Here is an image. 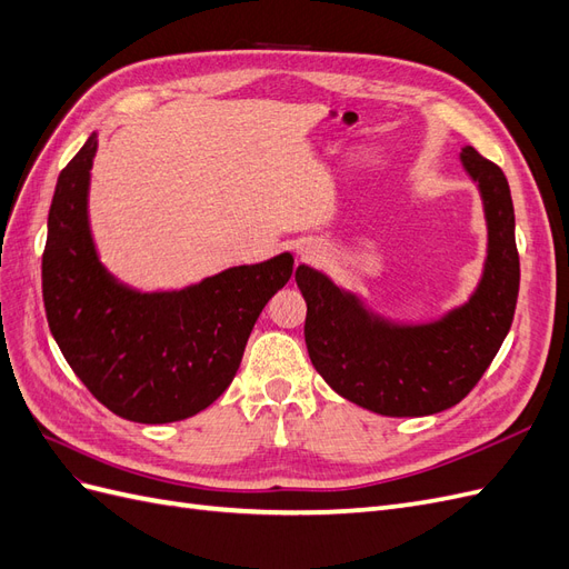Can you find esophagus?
<instances>
[{"instance_id":"obj_1","label":"esophagus","mask_w":569,"mask_h":569,"mask_svg":"<svg viewBox=\"0 0 569 569\" xmlns=\"http://www.w3.org/2000/svg\"><path fill=\"white\" fill-rule=\"evenodd\" d=\"M301 253H303V256H316V251H313V249H303Z\"/></svg>"}]
</instances>
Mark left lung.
I'll return each instance as SVG.
<instances>
[{
  "mask_svg": "<svg viewBox=\"0 0 569 569\" xmlns=\"http://www.w3.org/2000/svg\"><path fill=\"white\" fill-rule=\"evenodd\" d=\"M460 161L479 187L489 228L485 274L468 303L427 325H393L327 274L308 266L295 274L308 306L303 337L313 368L343 399L380 416L420 418L460 403L512 325L520 256L510 187L477 149L462 147Z\"/></svg>",
  "mask_w": 569,
  "mask_h": 569,
  "instance_id": "8db88e82",
  "label": "left lung"
}]
</instances>
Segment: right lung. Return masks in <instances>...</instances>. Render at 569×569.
<instances>
[{
	"label": "right lung",
	"instance_id": "1",
	"mask_svg": "<svg viewBox=\"0 0 569 569\" xmlns=\"http://www.w3.org/2000/svg\"><path fill=\"white\" fill-rule=\"evenodd\" d=\"M97 134L57 180L42 253L49 330L80 382L116 416L163 425L226 391L247 339L295 258L222 270L180 291L142 295L99 263L88 218Z\"/></svg>",
	"mask_w": 569,
	"mask_h": 569
}]
</instances>
